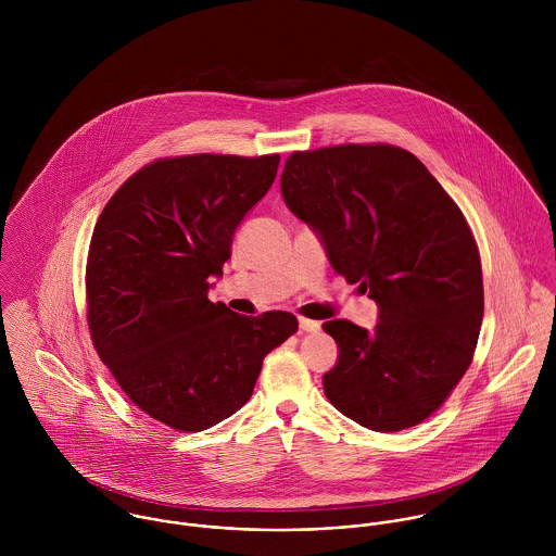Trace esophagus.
<instances>
[{
  "mask_svg": "<svg viewBox=\"0 0 556 556\" xmlns=\"http://www.w3.org/2000/svg\"><path fill=\"white\" fill-rule=\"evenodd\" d=\"M300 329H302V331H308V333H315V331L320 329V323L313 320V318L300 317Z\"/></svg>",
  "mask_w": 556,
  "mask_h": 556,
  "instance_id": "esophagus-1",
  "label": "esophagus"
}]
</instances>
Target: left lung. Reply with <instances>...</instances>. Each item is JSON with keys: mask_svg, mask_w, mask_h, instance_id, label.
I'll list each match as a JSON object with an SVG mask.
<instances>
[{"mask_svg": "<svg viewBox=\"0 0 556 556\" xmlns=\"http://www.w3.org/2000/svg\"><path fill=\"white\" fill-rule=\"evenodd\" d=\"M280 188L331 267L379 306L372 331L323 323L340 353L325 396L377 432L421 424L476 353L483 282L467 218L419 160L386 143L293 152Z\"/></svg>", "mask_w": 556, "mask_h": 556, "instance_id": "left-lung-1", "label": "left lung"}]
</instances>
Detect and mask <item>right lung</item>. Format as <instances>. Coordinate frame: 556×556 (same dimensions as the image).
I'll use <instances>...</instances> for the list:
<instances>
[{"instance_id":"right-lung-1","label":"right lung","mask_w":556,"mask_h":556,"mask_svg":"<svg viewBox=\"0 0 556 556\" xmlns=\"http://www.w3.org/2000/svg\"><path fill=\"white\" fill-rule=\"evenodd\" d=\"M278 164V154L160 159L126 179L96 223L85 269L91 342L122 392L173 430L231 417L265 355L298 331L291 313L243 317L207 300Z\"/></svg>"}]
</instances>
